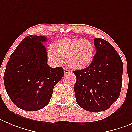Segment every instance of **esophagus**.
<instances>
[{"mask_svg":"<svg viewBox=\"0 0 132 132\" xmlns=\"http://www.w3.org/2000/svg\"><path fill=\"white\" fill-rule=\"evenodd\" d=\"M71 72H72V71H71V70H68V69H66V68L64 69V75L68 74V73H71Z\"/></svg>","mask_w":132,"mask_h":132,"instance_id":"34e87169","label":"esophagus"}]
</instances>
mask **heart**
Returning a JSON list of instances; mask_svg holds the SVG:
<instances>
[{"label":"heart","mask_w":132,"mask_h":132,"mask_svg":"<svg viewBox=\"0 0 132 132\" xmlns=\"http://www.w3.org/2000/svg\"><path fill=\"white\" fill-rule=\"evenodd\" d=\"M94 47L92 43L84 39L64 38L60 39L49 46L47 55L55 64L62 63L66 56L68 63L74 68L87 67L92 62Z\"/></svg>","instance_id":"obj_1"}]
</instances>
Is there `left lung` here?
Returning a JSON list of instances; mask_svg holds the SVG:
<instances>
[{"label": "left lung", "instance_id": "left-lung-1", "mask_svg": "<svg viewBox=\"0 0 132 132\" xmlns=\"http://www.w3.org/2000/svg\"><path fill=\"white\" fill-rule=\"evenodd\" d=\"M96 53L89 66L76 70L74 92L77 104L86 111L99 112L110 108L120 95L123 63L108 42L95 38Z\"/></svg>", "mask_w": 132, "mask_h": 132}]
</instances>
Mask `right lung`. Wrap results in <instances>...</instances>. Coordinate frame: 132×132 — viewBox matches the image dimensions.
Returning <instances> with one entry per match:
<instances>
[{
    "label": "right lung",
    "instance_id": "right-lung-1",
    "mask_svg": "<svg viewBox=\"0 0 132 132\" xmlns=\"http://www.w3.org/2000/svg\"><path fill=\"white\" fill-rule=\"evenodd\" d=\"M44 36L30 35L12 53L4 75L8 95L20 109L34 111L50 102L55 85L64 76L62 67L51 68L47 63Z\"/></svg>",
    "mask_w": 132,
    "mask_h": 132
}]
</instances>
